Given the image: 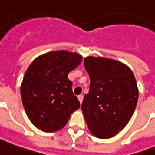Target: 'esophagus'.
Returning a JSON list of instances; mask_svg holds the SVG:
<instances>
[{
  "instance_id": "esophagus-1",
  "label": "esophagus",
  "mask_w": 155,
  "mask_h": 155,
  "mask_svg": "<svg viewBox=\"0 0 155 155\" xmlns=\"http://www.w3.org/2000/svg\"><path fill=\"white\" fill-rule=\"evenodd\" d=\"M78 101H80V103L81 104L82 103V101H83V96L82 95H79L78 96Z\"/></svg>"
}]
</instances>
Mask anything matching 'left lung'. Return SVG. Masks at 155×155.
<instances>
[{
  "instance_id": "1",
  "label": "left lung",
  "mask_w": 155,
  "mask_h": 155,
  "mask_svg": "<svg viewBox=\"0 0 155 155\" xmlns=\"http://www.w3.org/2000/svg\"><path fill=\"white\" fill-rule=\"evenodd\" d=\"M90 78L81 110L89 130L100 139H109L124 128L135 112L137 83L128 66L103 57L84 59Z\"/></svg>"
}]
</instances>
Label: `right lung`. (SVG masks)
<instances>
[{
	"label": "right lung",
	"instance_id": "1",
	"mask_svg": "<svg viewBox=\"0 0 155 155\" xmlns=\"http://www.w3.org/2000/svg\"><path fill=\"white\" fill-rule=\"evenodd\" d=\"M81 60L75 52L51 51L36 58L27 70L20 87L23 105L31 122L41 131L62 129L80 108L68 74Z\"/></svg>",
	"mask_w": 155,
	"mask_h": 155
}]
</instances>
